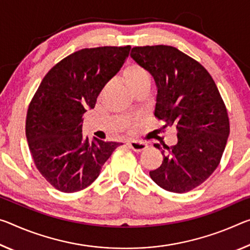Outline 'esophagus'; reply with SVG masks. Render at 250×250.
<instances>
[{
    "label": "esophagus",
    "mask_w": 250,
    "mask_h": 250,
    "mask_svg": "<svg viewBox=\"0 0 250 250\" xmlns=\"http://www.w3.org/2000/svg\"><path fill=\"white\" fill-rule=\"evenodd\" d=\"M128 145L130 148H131L133 151H136V152H141L142 150H145L146 148V145L145 144V142H139V141H134V140L128 141Z\"/></svg>",
    "instance_id": "obj_1"
}]
</instances>
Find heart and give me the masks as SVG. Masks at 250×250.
I'll return each mask as SVG.
<instances>
[{
	"instance_id": "heart-1",
	"label": "heart",
	"mask_w": 250,
	"mask_h": 250,
	"mask_svg": "<svg viewBox=\"0 0 250 250\" xmlns=\"http://www.w3.org/2000/svg\"><path fill=\"white\" fill-rule=\"evenodd\" d=\"M125 82L130 91L139 89L141 86L150 85V77L142 66L138 64H130L124 71Z\"/></svg>"
}]
</instances>
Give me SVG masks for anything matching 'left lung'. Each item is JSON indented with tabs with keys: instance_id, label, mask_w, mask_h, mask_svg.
<instances>
[{
	"instance_id": "obj_1",
	"label": "left lung",
	"mask_w": 250,
	"mask_h": 250,
	"mask_svg": "<svg viewBox=\"0 0 250 250\" xmlns=\"http://www.w3.org/2000/svg\"><path fill=\"white\" fill-rule=\"evenodd\" d=\"M134 61L152 75L157 86L154 116L175 126V146L159 144L164 161L149 172L165 190L182 193L210 177L229 136V119L215 81L199 62L169 45L136 46Z\"/></svg>"
}]
</instances>
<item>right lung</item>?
Wrapping results in <instances>:
<instances>
[{
    "instance_id": "obj_1",
    "label": "right lung",
    "mask_w": 250,
    "mask_h": 250,
    "mask_svg": "<svg viewBox=\"0 0 250 250\" xmlns=\"http://www.w3.org/2000/svg\"><path fill=\"white\" fill-rule=\"evenodd\" d=\"M131 46L82 49L43 78L27 109L25 134L40 173L62 192L80 191L122 144L83 137V114L128 58Z\"/></svg>"
}]
</instances>
